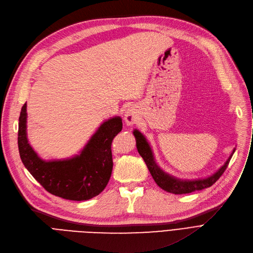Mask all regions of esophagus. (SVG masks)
Returning <instances> with one entry per match:
<instances>
[{"label":"esophagus","instance_id":"1","mask_svg":"<svg viewBox=\"0 0 253 253\" xmlns=\"http://www.w3.org/2000/svg\"><path fill=\"white\" fill-rule=\"evenodd\" d=\"M138 120V115H137V112L135 111V109L132 108H127L126 110V113H125V122L126 125L130 126V125H133L136 124Z\"/></svg>","mask_w":253,"mask_h":253}]
</instances>
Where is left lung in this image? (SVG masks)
<instances>
[{"mask_svg": "<svg viewBox=\"0 0 253 253\" xmlns=\"http://www.w3.org/2000/svg\"><path fill=\"white\" fill-rule=\"evenodd\" d=\"M133 136L136 138V145L139 154L144 159L146 166L149 169L155 183L162 189L172 194H187V193L194 192L197 190H202L212 186L218 179L219 176L226 170L229 162L235 152V148L232 151L231 155L224 163V166L219 168L214 173L205 177V179H197V180H183L175 177L163 170L155 161V157L153 151L151 149L150 144L148 143L147 139L141 131L138 129H133Z\"/></svg>", "mask_w": 253, "mask_h": 253, "instance_id": "left-lung-1", "label": "left lung"}]
</instances>
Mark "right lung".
<instances>
[{"mask_svg":"<svg viewBox=\"0 0 253 253\" xmlns=\"http://www.w3.org/2000/svg\"><path fill=\"white\" fill-rule=\"evenodd\" d=\"M26 103L18 124V149L25 169L51 194L68 200H88L105 189L113 162L111 143L123 129L122 117L101 124L80 154L66 159L43 160L28 143Z\"/></svg>","mask_w":253,"mask_h":253,"instance_id":"1","label":"right lung"}]
</instances>
